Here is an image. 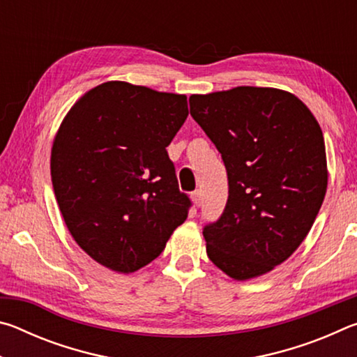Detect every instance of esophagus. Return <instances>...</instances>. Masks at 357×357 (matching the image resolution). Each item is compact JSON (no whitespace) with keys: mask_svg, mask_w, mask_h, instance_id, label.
Wrapping results in <instances>:
<instances>
[{"mask_svg":"<svg viewBox=\"0 0 357 357\" xmlns=\"http://www.w3.org/2000/svg\"><path fill=\"white\" fill-rule=\"evenodd\" d=\"M190 198H192V202H193V204H195V206H200V204H202V190L192 192Z\"/></svg>","mask_w":357,"mask_h":357,"instance_id":"1","label":"esophagus"}]
</instances>
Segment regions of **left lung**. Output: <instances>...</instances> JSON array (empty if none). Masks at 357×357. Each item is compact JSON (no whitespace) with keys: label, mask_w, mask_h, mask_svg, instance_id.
<instances>
[{"label":"left lung","mask_w":357,"mask_h":357,"mask_svg":"<svg viewBox=\"0 0 357 357\" xmlns=\"http://www.w3.org/2000/svg\"><path fill=\"white\" fill-rule=\"evenodd\" d=\"M190 114L222 154L228 200L203 228L211 261L234 280L273 271L309 234L328 189L321 128L275 88L190 96Z\"/></svg>","instance_id":"left-lung-1"}]
</instances>
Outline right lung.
I'll return each instance as SVG.
<instances>
[{"mask_svg": "<svg viewBox=\"0 0 357 357\" xmlns=\"http://www.w3.org/2000/svg\"><path fill=\"white\" fill-rule=\"evenodd\" d=\"M189 114L184 94L126 82L89 89L52 146L59 211L75 243L105 268L135 273L187 219L167 146Z\"/></svg>", "mask_w": 357, "mask_h": 357, "instance_id": "add662e5", "label": "right lung"}]
</instances>
